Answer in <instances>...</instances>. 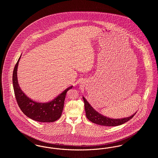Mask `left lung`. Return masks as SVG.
<instances>
[{"instance_id": "obj_1", "label": "left lung", "mask_w": 158, "mask_h": 158, "mask_svg": "<svg viewBox=\"0 0 158 158\" xmlns=\"http://www.w3.org/2000/svg\"><path fill=\"white\" fill-rule=\"evenodd\" d=\"M83 99L84 101L85 104V110L86 118L90 121L91 122L95 123L98 125L101 126H120L121 124H123L125 123H126L128 121L131 119L135 114H133V115L121 119H112L108 117H106L105 116H103L102 115L100 114L99 113L97 112L88 103V102L86 101V99L84 97H83Z\"/></svg>"}]
</instances>
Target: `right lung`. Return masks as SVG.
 <instances>
[{"label":"right lung","mask_w":158,"mask_h":158,"mask_svg":"<svg viewBox=\"0 0 158 158\" xmlns=\"http://www.w3.org/2000/svg\"><path fill=\"white\" fill-rule=\"evenodd\" d=\"M20 57L15 64L12 76L15 98L19 107L25 115L32 120L41 123H51L57 120L62 114L66 93L72 88V86L64 90L51 102L39 103L32 101L25 95L18 82L17 68Z\"/></svg>","instance_id":"1"}]
</instances>
